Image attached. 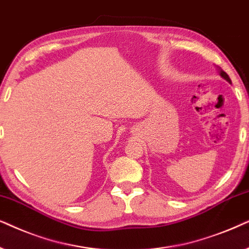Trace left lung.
Segmentation results:
<instances>
[{
	"label": "left lung",
	"instance_id": "left-lung-1",
	"mask_svg": "<svg viewBox=\"0 0 249 249\" xmlns=\"http://www.w3.org/2000/svg\"><path fill=\"white\" fill-rule=\"evenodd\" d=\"M220 75L225 79V81H228L229 83H231V79H230V77H229V75L225 71H222V69H220Z\"/></svg>",
	"mask_w": 249,
	"mask_h": 249
}]
</instances>
